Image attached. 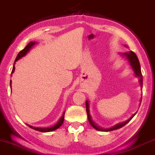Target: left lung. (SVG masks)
<instances>
[{
    "mask_svg": "<svg viewBox=\"0 0 155 155\" xmlns=\"http://www.w3.org/2000/svg\"><path fill=\"white\" fill-rule=\"evenodd\" d=\"M122 56L125 57L126 58L128 59L129 62H130L131 67H132V70L134 71V73H135V75L137 77H139V82H140V87L142 88L143 87V77H142V74H141V70H140V62H139L138 58H137V55L132 51H130V52L127 53H123V54H120ZM140 102H141V99H140ZM89 101H86V110H87V118L88 120H89V123L91 124L92 127H93L94 129H96V130L98 131H105V132H109V131H113V130H118V129L121 128L123 127L124 126H125L128 123L129 121L135 116V113L133 114V115L131 116V118H130L127 120H126L124 122H122V123L118 124L115 125L114 127H111V128L109 129H103L101 127H98V125L95 123L94 121L93 120V119L91 118V115L90 114V110H89Z\"/></svg>",
    "mask_w": 155,
    "mask_h": 155,
    "instance_id": "8db88e82",
    "label": "left lung"
}]
</instances>
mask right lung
<instances>
[{
  "mask_svg": "<svg viewBox=\"0 0 155 155\" xmlns=\"http://www.w3.org/2000/svg\"><path fill=\"white\" fill-rule=\"evenodd\" d=\"M35 44H36V42H30L28 44V45H26V46L25 47L24 49H23L22 51H20L19 52V54H18V56H17L16 59H15V63H14V66H13V68H12V74H13L15 71V62H17V61L18 60V59H20V58H22L23 57H24L25 54H27L28 51H30V49L31 48L32 46L33 45H35ZM10 87H11L12 88V80L10 81ZM64 112L62 114V116L61 117L60 119L59 120V121L57 122V124H56L55 125L53 126V127H48V128H40V127H32V126L31 125H28V127H30V128L33 129V130H35L37 131H39V132H51V131H54V130H56L57 129H58L59 127H61V125L63 124V121H64Z\"/></svg>",
  "mask_w": 155,
  "mask_h": 155,
  "instance_id": "add662e5",
  "label": "right lung"
}]
</instances>
